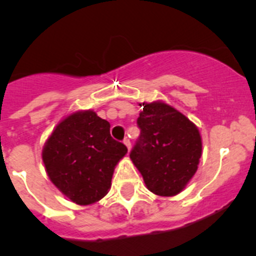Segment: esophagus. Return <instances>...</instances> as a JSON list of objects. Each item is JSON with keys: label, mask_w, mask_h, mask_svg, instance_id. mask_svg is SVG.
Returning <instances> with one entry per match:
<instances>
[{"label": "esophagus", "mask_w": 256, "mask_h": 256, "mask_svg": "<svg viewBox=\"0 0 256 256\" xmlns=\"http://www.w3.org/2000/svg\"><path fill=\"white\" fill-rule=\"evenodd\" d=\"M124 144L126 145V148H128V152H130V149H131V142H130V140L125 139V140H124Z\"/></svg>", "instance_id": "1"}]
</instances>
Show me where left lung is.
Segmentation results:
<instances>
[{"label": "left lung", "instance_id": "obj_1", "mask_svg": "<svg viewBox=\"0 0 256 256\" xmlns=\"http://www.w3.org/2000/svg\"><path fill=\"white\" fill-rule=\"evenodd\" d=\"M140 138L130 152L150 192L172 197L182 192L197 172L202 155L198 128L163 101L140 104Z\"/></svg>", "mask_w": 256, "mask_h": 256}]
</instances>
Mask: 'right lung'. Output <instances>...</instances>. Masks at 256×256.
Instances as JSON below:
<instances>
[{
	"label": "right lung",
	"mask_w": 256,
	"mask_h": 256,
	"mask_svg": "<svg viewBox=\"0 0 256 256\" xmlns=\"http://www.w3.org/2000/svg\"><path fill=\"white\" fill-rule=\"evenodd\" d=\"M128 148L111 138L110 122L92 110L72 112L56 125L42 148L49 179L80 206L108 193L114 166Z\"/></svg>",
	"instance_id": "1"
}]
</instances>
